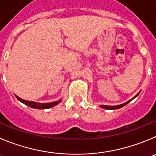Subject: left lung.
<instances>
[{
  "label": "left lung",
  "mask_w": 156,
  "mask_h": 156,
  "mask_svg": "<svg viewBox=\"0 0 156 156\" xmlns=\"http://www.w3.org/2000/svg\"><path fill=\"white\" fill-rule=\"evenodd\" d=\"M139 94H136V95H135V97H134L133 98H135V97H137V96L139 95ZM133 98H132V99H133ZM132 99L129 100V101H127V102L124 103V104L119 105H116V106H108V105H103V106H101V107H102L103 108H105V109H118V108H120L123 107V106H124V105H127L128 103H129V102H130V101H132Z\"/></svg>",
  "instance_id": "8db88e82"
}]
</instances>
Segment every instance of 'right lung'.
Wrapping results in <instances>:
<instances>
[{"mask_svg": "<svg viewBox=\"0 0 156 156\" xmlns=\"http://www.w3.org/2000/svg\"><path fill=\"white\" fill-rule=\"evenodd\" d=\"M17 99L19 100L20 101H21L22 103L25 104L26 105H28L29 107L30 108H37V109H46V108H51L53 106L56 105H58V103L60 102L61 100L58 101H54V102H51V103H37V102H34V101H25V100H23L21 98H20L19 97H17L16 95Z\"/></svg>", "mask_w": 156, "mask_h": 156, "instance_id": "obj_1", "label": "right lung"}]
</instances>
